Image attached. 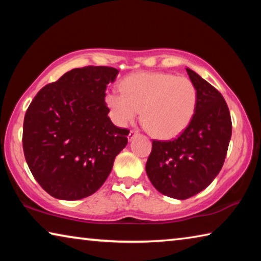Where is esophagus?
<instances>
[{"instance_id":"esophagus-1","label":"esophagus","mask_w":261,"mask_h":261,"mask_svg":"<svg viewBox=\"0 0 261 261\" xmlns=\"http://www.w3.org/2000/svg\"><path fill=\"white\" fill-rule=\"evenodd\" d=\"M137 135H138V132L135 131V130H131V131H130V134H129V136H127V138H129V140H132V139L135 138V137H136Z\"/></svg>"}]
</instances>
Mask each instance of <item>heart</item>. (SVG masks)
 <instances>
[{"instance_id": "heart-1", "label": "heart", "mask_w": 261, "mask_h": 261, "mask_svg": "<svg viewBox=\"0 0 261 261\" xmlns=\"http://www.w3.org/2000/svg\"><path fill=\"white\" fill-rule=\"evenodd\" d=\"M121 92H109L106 103L120 125L141 121L158 138H174L193 120L198 91L191 79L167 72H138L121 83Z\"/></svg>"}]
</instances>
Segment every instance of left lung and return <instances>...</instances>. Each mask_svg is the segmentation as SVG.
Returning <instances> with one entry per match:
<instances>
[{
	"label": "left lung",
	"instance_id": "8db88e82",
	"mask_svg": "<svg viewBox=\"0 0 261 261\" xmlns=\"http://www.w3.org/2000/svg\"><path fill=\"white\" fill-rule=\"evenodd\" d=\"M198 91V105L190 125L174 140H153L146 162L149 180L159 192L188 199L213 182L220 173L231 138V118L222 94L187 69Z\"/></svg>",
	"mask_w": 261,
	"mask_h": 261
}]
</instances>
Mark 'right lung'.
Wrapping results in <instances>:
<instances>
[{
  "mask_svg": "<svg viewBox=\"0 0 261 261\" xmlns=\"http://www.w3.org/2000/svg\"><path fill=\"white\" fill-rule=\"evenodd\" d=\"M118 70L72 69L43 86L26 110L23 149L31 173L51 197L86 198L101 188L129 130L113 124L106 88Z\"/></svg>",
  "mask_w": 261,
  "mask_h": 261,
  "instance_id": "1",
  "label": "right lung"
}]
</instances>
